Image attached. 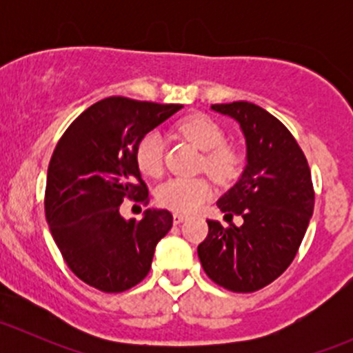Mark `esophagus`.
I'll return each instance as SVG.
<instances>
[{"label":"esophagus","instance_id":"34e87169","mask_svg":"<svg viewBox=\"0 0 353 353\" xmlns=\"http://www.w3.org/2000/svg\"><path fill=\"white\" fill-rule=\"evenodd\" d=\"M172 220H174V223H181L186 220V215H184V213H174Z\"/></svg>","mask_w":353,"mask_h":353}]
</instances>
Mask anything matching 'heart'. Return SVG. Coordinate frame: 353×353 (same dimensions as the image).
Wrapping results in <instances>:
<instances>
[{
	"instance_id": "b5f03b06",
	"label": "heart",
	"mask_w": 353,
	"mask_h": 353,
	"mask_svg": "<svg viewBox=\"0 0 353 353\" xmlns=\"http://www.w3.org/2000/svg\"><path fill=\"white\" fill-rule=\"evenodd\" d=\"M183 138L203 150L199 169L206 170L219 183H229L241 174L244 155L227 143V133L219 121L206 114H191L177 124ZM137 165L145 176L159 177L163 172V141L157 131L143 134L134 148ZM213 193L206 177H172L157 188V203L176 212H194Z\"/></svg>"
}]
</instances>
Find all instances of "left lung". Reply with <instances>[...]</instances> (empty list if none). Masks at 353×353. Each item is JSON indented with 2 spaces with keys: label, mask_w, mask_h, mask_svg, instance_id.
Instances as JSON below:
<instances>
[{
  "label": "left lung",
  "mask_w": 353,
  "mask_h": 353,
  "mask_svg": "<svg viewBox=\"0 0 353 353\" xmlns=\"http://www.w3.org/2000/svg\"><path fill=\"white\" fill-rule=\"evenodd\" d=\"M239 121L248 143V165L216 201L232 220H206L208 236L198 245L206 275L227 290L249 294L270 285L294 261L314 210L307 159L282 121L251 102L213 104Z\"/></svg>",
  "instance_id": "8db88e82"
}]
</instances>
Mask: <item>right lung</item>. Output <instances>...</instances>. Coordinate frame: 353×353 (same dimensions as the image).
Wrapping results in <instances>:
<instances>
[{
	"instance_id": "add662e5",
	"label": "right lung",
	"mask_w": 353,
	"mask_h": 353,
	"mask_svg": "<svg viewBox=\"0 0 353 353\" xmlns=\"http://www.w3.org/2000/svg\"><path fill=\"white\" fill-rule=\"evenodd\" d=\"M181 108L108 97L83 110L59 138L49 160L46 219L68 268L87 285L117 294L150 272L172 213L147 210L141 220L126 222L119 205L124 199L148 205L134 148Z\"/></svg>"
}]
</instances>
